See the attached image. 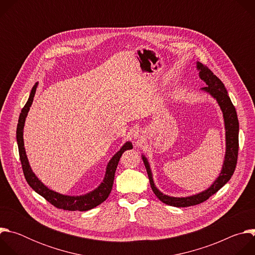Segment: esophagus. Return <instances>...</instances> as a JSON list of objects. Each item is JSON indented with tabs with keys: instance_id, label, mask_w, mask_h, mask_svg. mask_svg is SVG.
<instances>
[{
	"instance_id": "obj_1",
	"label": "esophagus",
	"mask_w": 255,
	"mask_h": 255,
	"mask_svg": "<svg viewBox=\"0 0 255 255\" xmlns=\"http://www.w3.org/2000/svg\"><path fill=\"white\" fill-rule=\"evenodd\" d=\"M133 137H134V139H138V140H141V139L143 138V134H142V132H141V131L137 130V131H135V132H134V134H133Z\"/></svg>"
}]
</instances>
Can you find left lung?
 Segmentation results:
<instances>
[{
  "label": "left lung",
  "mask_w": 255,
  "mask_h": 255,
  "mask_svg": "<svg viewBox=\"0 0 255 255\" xmlns=\"http://www.w3.org/2000/svg\"><path fill=\"white\" fill-rule=\"evenodd\" d=\"M197 69L199 70L200 79L204 81L207 85V87L202 88L201 90L210 94L217 101L223 113L225 130H226V152H225V158H224L222 170L219 176L216 178V180L210 188H208L207 190L197 195H193L190 197H181V198L170 197L162 194L155 187L149 162L146 157L142 155V160L144 162L145 167H146V171L150 181V186L155 196L162 203L169 206H173V207H179V208L201 204L206 200H208L212 195L216 194L225 184L228 183L229 179L233 175L236 167V163H237V157H238L239 122H238L235 107L233 106L228 96V93H227V90L225 89L224 84L220 81V79H218L213 74L212 70L209 67L197 61Z\"/></svg>",
  "instance_id": "1"
}]
</instances>
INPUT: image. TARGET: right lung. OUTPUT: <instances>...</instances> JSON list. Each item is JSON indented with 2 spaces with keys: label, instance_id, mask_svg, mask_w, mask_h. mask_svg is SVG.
Here are the masks:
<instances>
[{
  "label": "right lung",
  "instance_id": "right-lung-1",
  "mask_svg": "<svg viewBox=\"0 0 255 255\" xmlns=\"http://www.w3.org/2000/svg\"><path fill=\"white\" fill-rule=\"evenodd\" d=\"M38 83H36L34 87L31 90L29 99L27 103L25 104L24 108L19 116L18 125H17V131H16V137H17V143H18V149H19V155L20 160L22 164V169L25 175V178L27 180L28 185L36 192L42 196L46 201H48L51 205L58 209H63L67 211H88L91 210L100 204H102L104 201H106L110 195L114 183V177H115V171L118 165V162L120 160V157L122 156L123 152L132 149V143L130 141H127L121 149L111 158L109 161L107 168H106V174L104 177L103 183L94 191L82 195V196H66L59 193H56L50 189H48L45 185L42 184V181L38 179V177L35 175V173L32 171L25 147H24V139H23V129L25 125V120L28 115V112L30 110V107L33 103V99L36 93V88H37Z\"/></svg>",
  "mask_w": 255,
  "mask_h": 255
}]
</instances>
